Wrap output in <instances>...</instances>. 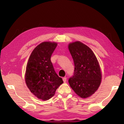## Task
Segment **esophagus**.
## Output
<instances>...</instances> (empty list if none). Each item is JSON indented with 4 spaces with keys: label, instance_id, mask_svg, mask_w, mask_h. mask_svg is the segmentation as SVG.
Masks as SVG:
<instances>
[{
    "label": "esophagus",
    "instance_id": "34e87169",
    "mask_svg": "<svg viewBox=\"0 0 124 124\" xmlns=\"http://www.w3.org/2000/svg\"><path fill=\"white\" fill-rule=\"evenodd\" d=\"M63 81L64 83H66V81H67V78L66 77H64L63 78Z\"/></svg>",
    "mask_w": 124,
    "mask_h": 124
}]
</instances>
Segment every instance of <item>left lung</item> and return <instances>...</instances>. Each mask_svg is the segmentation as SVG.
Listing matches in <instances>:
<instances>
[{
    "mask_svg": "<svg viewBox=\"0 0 124 124\" xmlns=\"http://www.w3.org/2000/svg\"><path fill=\"white\" fill-rule=\"evenodd\" d=\"M68 49L74 63V73L68 82L81 98H87L97 91L101 83L102 73L95 54L80 41L69 44Z\"/></svg>",
    "mask_w": 124,
    "mask_h": 124,
    "instance_id": "8db88e82",
    "label": "left lung"
}]
</instances>
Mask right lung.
Masks as SVG:
<instances>
[{
	"label": "right lung",
	"instance_id": "add662e5",
	"mask_svg": "<svg viewBox=\"0 0 124 124\" xmlns=\"http://www.w3.org/2000/svg\"><path fill=\"white\" fill-rule=\"evenodd\" d=\"M57 45L55 42L44 41L33 50L27 62L25 81L31 92L40 100H48L63 83L56 74L51 56Z\"/></svg>",
	"mask_w": 124,
	"mask_h": 124
}]
</instances>
